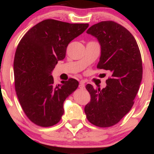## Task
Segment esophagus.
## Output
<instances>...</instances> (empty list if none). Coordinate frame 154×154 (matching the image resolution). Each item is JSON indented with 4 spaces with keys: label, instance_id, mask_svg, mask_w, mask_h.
<instances>
[{
    "label": "esophagus",
    "instance_id": "34e87169",
    "mask_svg": "<svg viewBox=\"0 0 154 154\" xmlns=\"http://www.w3.org/2000/svg\"><path fill=\"white\" fill-rule=\"evenodd\" d=\"M79 88L80 89H84L85 88V82L83 80H81L79 82Z\"/></svg>",
    "mask_w": 154,
    "mask_h": 154
}]
</instances>
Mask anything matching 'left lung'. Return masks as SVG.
<instances>
[{"instance_id":"8db88e82","label":"left lung","mask_w":154,"mask_h":154,"mask_svg":"<svg viewBox=\"0 0 154 154\" xmlns=\"http://www.w3.org/2000/svg\"><path fill=\"white\" fill-rule=\"evenodd\" d=\"M86 32L98 39L101 48L97 68L109 72L111 77L102 90L86 85L91 98L85 113L91 124L109 128L119 122L133 106L143 77L140 52L133 35L113 21L95 24Z\"/></svg>"}]
</instances>
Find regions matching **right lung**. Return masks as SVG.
<instances>
[{
  "instance_id": "add662e5",
  "label": "right lung",
  "mask_w": 154,
  "mask_h": 154,
  "mask_svg": "<svg viewBox=\"0 0 154 154\" xmlns=\"http://www.w3.org/2000/svg\"><path fill=\"white\" fill-rule=\"evenodd\" d=\"M88 26L45 19L19 42L14 61L15 90L24 114L35 125L47 128L61 120L63 102L79 82L69 78L55 85L51 72L65 58L69 43Z\"/></svg>"
}]
</instances>
